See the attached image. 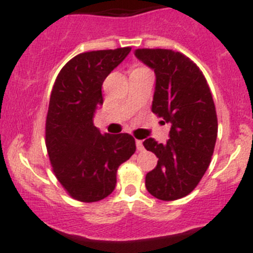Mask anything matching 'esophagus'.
I'll list each match as a JSON object with an SVG mask.
<instances>
[{
    "instance_id": "1",
    "label": "esophagus",
    "mask_w": 253,
    "mask_h": 253,
    "mask_svg": "<svg viewBox=\"0 0 253 253\" xmlns=\"http://www.w3.org/2000/svg\"><path fill=\"white\" fill-rule=\"evenodd\" d=\"M136 149L137 151H142L144 150V145H142L141 140H136Z\"/></svg>"
}]
</instances>
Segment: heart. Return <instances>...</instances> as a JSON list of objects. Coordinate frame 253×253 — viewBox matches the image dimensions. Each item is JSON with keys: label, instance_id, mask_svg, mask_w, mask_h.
<instances>
[{"label": "heart", "instance_id": "1", "mask_svg": "<svg viewBox=\"0 0 253 253\" xmlns=\"http://www.w3.org/2000/svg\"><path fill=\"white\" fill-rule=\"evenodd\" d=\"M139 69H145V67H137V69H135V70H139Z\"/></svg>", "mask_w": 253, "mask_h": 253}]
</instances>
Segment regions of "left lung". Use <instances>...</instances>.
Listing matches in <instances>:
<instances>
[{
  "label": "left lung",
  "mask_w": 253,
  "mask_h": 253,
  "mask_svg": "<svg viewBox=\"0 0 253 253\" xmlns=\"http://www.w3.org/2000/svg\"><path fill=\"white\" fill-rule=\"evenodd\" d=\"M135 55L156 75L152 113L171 123L169 139L145 140L157 157L146 174L147 192L161 201L188 196L211 165L217 135V118L203 72L189 57L169 49H136Z\"/></svg>",
  "instance_id": "left-lung-1"
}]
</instances>
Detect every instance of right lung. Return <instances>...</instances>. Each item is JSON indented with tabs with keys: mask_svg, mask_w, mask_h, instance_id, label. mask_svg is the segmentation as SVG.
Segmentation results:
<instances>
[{
	"mask_svg": "<svg viewBox=\"0 0 253 253\" xmlns=\"http://www.w3.org/2000/svg\"><path fill=\"white\" fill-rule=\"evenodd\" d=\"M131 47L76 55L60 70L50 94L45 144L52 171L70 197L93 203L116 188L119 166L131 157L135 139L126 132L101 134L93 126L103 104L102 84Z\"/></svg>",
	"mask_w": 253,
	"mask_h": 253,
	"instance_id": "obj_1",
	"label": "right lung"
}]
</instances>
